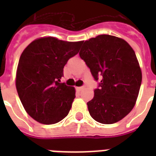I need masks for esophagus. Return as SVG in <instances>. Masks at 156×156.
<instances>
[{"label": "esophagus", "mask_w": 156, "mask_h": 156, "mask_svg": "<svg viewBox=\"0 0 156 156\" xmlns=\"http://www.w3.org/2000/svg\"><path fill=\"white\" fill-rule=\"evenodd\" d=\"M77 88V90H83V88H84V87H76Z\"/></svg>", "instance_id": "esophagus-1"}]
</instances>
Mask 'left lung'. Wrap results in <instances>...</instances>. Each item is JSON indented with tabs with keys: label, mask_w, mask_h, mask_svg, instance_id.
<instances>
[{
	"label": "left lung",
	"mask_w": 156,
	"mask_h": 156,
	"mask_svg": "<svg viewBox=\"0 0 156 156\" xmlns=\"http://www.w3.org/2000/svg\"><path fill=\"white\" fill-rule=\"evenodd\" d=\"M79 56L90 68L100 88L87 103L94 120L113 124L127 116L135 105L142 70L135 52L121 38L100 35L86 40Z\"/></svg>",
	"instance_id": "obj_1"
}]
</instances>
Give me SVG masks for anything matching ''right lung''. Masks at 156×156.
Wrapping results in <instances>:
<instances>
[{
    "label": "right lung",
    "mask_w": 156,
    "mask_h": 156,
    "mask_svg": "<svg viewBox=\"0 0 156 156\" xmlns=\"http://www.w3.org/2000/svg\"><path fill=\"white\" fill-rule=\"evenodd\" d=\"M82 44L48 36L36 39L23 50L16 72V88L26 112L38 122L56 124L68 115L75 88L60 82L64 66Z\"/></svg>",
    "instance_id": "obj_1"
}]
</instances>
